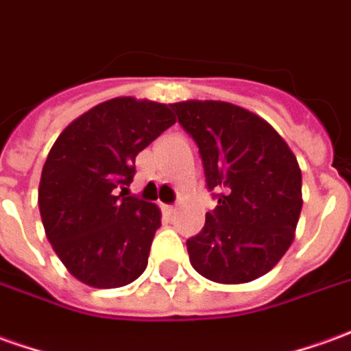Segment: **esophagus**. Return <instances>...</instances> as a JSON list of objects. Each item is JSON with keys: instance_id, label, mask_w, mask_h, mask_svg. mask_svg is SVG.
Listing matches in <instances>:
<instances>
[{"instance_id": "1", "label": "esophagus", "mask_w": 351, "mask_h": 351, "mask_svg": "<svg viewBox=\"0 0 351 351\" xmlns=\"http://www.w3.org/2000/svg\"><path fill=\"white\" fill-rule=\"evenodd\" d=\"M165 210L169 215H173V213H176V205H165Z\"/></svg>"}]
</instances>
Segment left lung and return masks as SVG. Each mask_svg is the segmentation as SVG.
<instances>
[{"label":"left lung","mask_w":351,"mask_h":351,"mask_svg":"<svg viewBox=\"0 0 351 351\" xmlns=\"http://www.w3.org/2000/svg\"><path fill=\"white\" fill-rule=\"evenodd\" d=\"M197 144L217 197L205 226L186 241L193 269L217 283H247L274 268L295 239L302 173L278 131L241 106L218 100L171 104Z\"/></svg>","instance_id":"obj_1"}]
</instances>
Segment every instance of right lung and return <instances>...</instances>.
<instances>
[{
    "label": "right lung",
    "instance_id": "add662e5",
    "mask_svg": "<svg viewBox=\"0 0 351 351\" xmlns=\"http://www.w3.org/2000/svg\"><path fill=\"white\" fill-rule=\"evenodd\" d=\"M175 121L167 104L119 97L73 119L53 144L39 213L49 243L85 285H129L148 266L161 213L127 186L138 152Z\"/></svg>",
    "mask_w": 351,
    "mask_h": 351
}]
</instances>
